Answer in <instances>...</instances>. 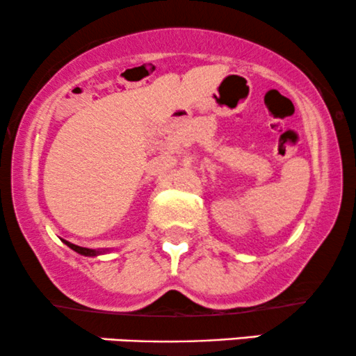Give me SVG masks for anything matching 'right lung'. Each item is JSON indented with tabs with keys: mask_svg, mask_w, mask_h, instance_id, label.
Returning <instances> with one entry per match:
<instances>
[{
	"mask_svg": "<svg viewBox=\"0 0 356 356\" xmlns=\"http://www.w3.org/2000/svg\"><path fill=\"white\" fill-rule=\"evenodd\" d=\"M63 243L67 244L68 248H72L73 251H76L81 256H99V254H104V252H107L108 249H102V251H97V249H88V248H81V246H76V244H72L68 243V241L63 239Z\"/></svg>",
	"mask_w": 356,
	"mask_h": 356,
	"instance_id": "add662e5",
	"label": "right lung"
}]
</instances>
